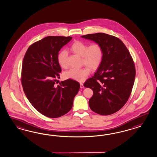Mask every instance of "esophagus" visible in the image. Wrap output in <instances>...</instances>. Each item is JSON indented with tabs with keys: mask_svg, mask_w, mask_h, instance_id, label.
<instances>
[{
	"mask_svg": "<svg viewBox=\"0 0 157 157\" xmlns=\"http://www.w3.org/2000/svg\"><path fill=\"white\" fill-rule=\"evenodd\" d=\"M80 85H81V89H84V88H85V87H84V86H83V83H80Z\"/></svg>",
	"mask_w": 157,
	"mask_h": 157,
	"instance_id": "1",
	"label": "esophagus"
}]
</instances>
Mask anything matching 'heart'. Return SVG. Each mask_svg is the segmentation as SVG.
<instances>
[{"label": "heart", "instance_id": "obj_1", "mask_svg": "<svg viewBox=\"0 0 157 157\" xmlns=\"http://www.w3.org/2000/svg\"><path fill=\"white\" fill-rule=\"evenodd\" d=\"M70 50L76 55L81 56L82 63L91 70L97 68L102 62L103 51L101 46L94 43L88 46L86 43L76 40L70 46ZM67 52L62 50L58 54V63L62 67H66L67 65ZM88 68H72L64 73V76L67 79L76 81H83L89 74Z\"/></svg>", "mask_w": 157, "mask_h": 157}]
</instances>
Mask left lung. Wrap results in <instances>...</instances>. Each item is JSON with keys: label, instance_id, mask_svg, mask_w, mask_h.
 Instances as JSON below:
<instances>
[{"label": "left lung", "instance_id": "left-lung-1", "mask_svg": "<svg viewBox=\"0 0 157 157\" xmlns=\"http://www.w3.org/2000/svg\"><path fill=\"white\" fill-rule=\"evenodd\" d=\"M81 38L99 44L103 51L97 71L84 83L93 91L90 107L99 114H114L125 105L132 93L136 68L131 55L124 43L114 36L99 33Z\"/></svg>", "mask_w": 157, "mask_h": 157}]
</instances>
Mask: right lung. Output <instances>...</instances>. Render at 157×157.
Returning a JSON list of instances; mask_svg holds the SVG:
<instances>
[{"label": "right lung", "instance_id": "1", "mask_svg": "<svg viewBox=\"0 0 157 157\" xmlns=\"http://www.w3.org/2000/svg\"><path fill=\"white\" fill-rule=\"evenodd\" d=\"M71 39V36L45 37L29 47L23 61V91L34 108L49 118L67 113L80 88V84L71 79L55 85V78L61 72L58 54Z\"/></svg>", "mask_w": 157, "mask_h": 157}]
</instances>
